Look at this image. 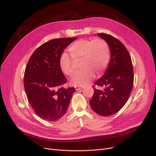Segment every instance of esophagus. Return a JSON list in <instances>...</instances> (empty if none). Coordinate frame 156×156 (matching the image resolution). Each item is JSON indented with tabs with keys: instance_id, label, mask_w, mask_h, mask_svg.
<instances>
[{
	"instance_id": "obj_1",
	"label": "esophagus",
	"mask_w": 156,
	"mask_h": 156,
	"mask_svg": "<svg viewBox=\"0 0 156 156\" xmlns=\"http://www.w3.org/2000/svg\"><path fill=\"white\" fill-rule=\"evenodd\" d=\"M75 89H76V91H79V90H80L83 89V88H81V87H75Z\"/></svg>"
}]
</instances>
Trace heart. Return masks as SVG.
Returning a JSON list of instances; mask_svg holds the SVG:
<instances>
[{
	"mask_svg": "<svg viewBox=\"0 0 156 156\" xmlns=\"http://www.w3.org/2000/svg\"><path fill=\"white\" fill-rule=\"evenodd\" d=\"M67 53L62 54L59 65L62 72L71 75L75 71L73 59L81 58V70L75 73L71 78V83L83 87L93 79L95 74L100 75L105 71L110 61V52L108 44L102 39H81L75 41Z\"/></svg>",
	"mask_w": 156,
	"mask_h": 156,
	"instance_id": "1",
	"label": "heart"
}]
</instances>
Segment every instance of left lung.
<instances>
[{
  "instance_id": "1",
  "label": "left lung",
  "mask_w": 156,
  "mask_h": 156,
  "mask_svg": "<svg viewBox=\"0 0 156 156\" xmlns=\"http://www.w3.org/2000/svg\"><path fill=\"white\" fill-rule=\"evenodd\" d=\"M110 51V60L104 75L94 83V93L90 101L92 110L101 116L118 112L127 101L133 84L131 57L120 41L111 35L98 33Z\"/></svg>"
}]
</instances>
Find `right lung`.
I'll return each mask as SVG.
<instances>
[{"instance_id": "1", "label": "right lung", "mask_w": 156, "mask_h": 156, "mask_svg": "<svg viewBox=\"0 0 156 156\" xmlns=\"http://www.w3.org/2000/svg\"><path fill=\"white\" fill-rule=\"evenodd\" d=\"M76 37L50 40L37 48L30 56L24 72V85L30 105L36 115L47 121L63 117L75 92L64 88L66 78L59 61L61 53Z\"/></svg>"}]
</instances>
